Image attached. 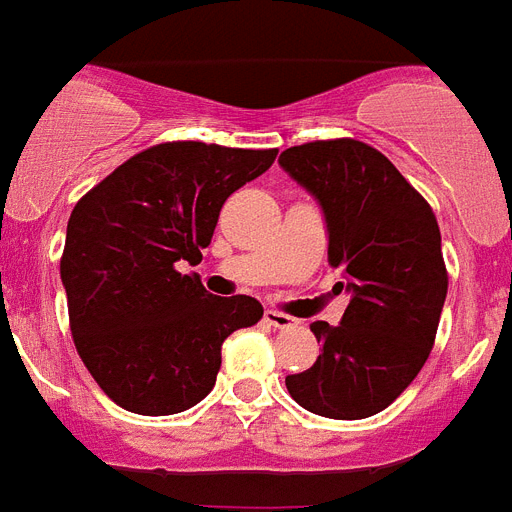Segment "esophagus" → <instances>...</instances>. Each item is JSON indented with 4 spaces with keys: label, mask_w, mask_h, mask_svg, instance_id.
Masks as SVG:
<instances>
[{
    "label": "esophagus",
    "mask_w": 512,
    "mask_h": 512,
    "mask_svg": "<svg viewBox=\"0 0 512 512\" xmlns=\"http://www.w3.org/2000/svg\"><path fill=\"white\" fill-rule=\"evenodd\" d=\"M264 322H267V325H272V327H277V330H290V327L298 325L293 317L277 312V309H267V312H264Z\"/></svg>",
    "instance_id": "34e87169"
}]
</instances>
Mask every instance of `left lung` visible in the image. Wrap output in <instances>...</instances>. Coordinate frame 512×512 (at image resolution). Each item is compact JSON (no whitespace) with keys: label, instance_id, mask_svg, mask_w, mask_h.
<instances>
[{"label":"left lung","instance_id":"left-lung-1","mask_svg":"<svg viewBox=\"0 0 512 512\" xmlns=\"http://www.w3.org/2000/svg\"><path fill=\"white\" fill-rule=\"evenodd\" d=\"M280 166L320 203L327 261L351 293L341 325L312 322L322 354L285 386L314 415L370 418L418 378L433 349L449 285L439 224L423 195L365 142L288 147Z\"/></svg>","mask_w":512,"mask_h":512}]
</instances>
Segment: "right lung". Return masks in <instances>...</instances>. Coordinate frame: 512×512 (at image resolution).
Returning <instances> with one entry per match:
<instances>
[{"label": "right lung", "instance_id": "add662e5", "mask_svg": "<svg viewBox=\"0 0 512 512\" xmlns=\"http://www.w3.org/2000/svg\"><path fill=\"white\" fill-rule=\"evenodd\" d=\"M275 158L277 150L163 142L76 203L60 280L81 362L118 407H195L214 388L224 338L261 320L256 298L211 296L177 264H200L224 200Z\"/></svg>", "mask_w": 512, "mask_h": 512}]
</instances>
